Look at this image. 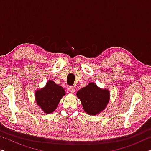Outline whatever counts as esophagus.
<instances>
[{
  "instance_id": "esophagus-1",
  "label": "esophagus",
  "mask_w": 151,
  "mask_h": 151,
  "mask_svg": "<svg viewBox=\"0 0 151 151\" xmlns=\"http://www.w3.org/2000/svg\"><path fill=\"white\" fill-rule=\"evenodd\" d=\"M68 91H69L70 93H74L75 91V88L73 86H70L69 87H68Z\"/></svg>"
}]
</instances>
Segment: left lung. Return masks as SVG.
<instances>
[{
	"mask_svg": "<svg viewBox=\"0 0 151 151\" xmlns=\"http://www.w3.org/2000/svg\"><path fill=\"white\" fill-rule=\"evenodd\" d=\"M85 111L90 115H95L104 109L109 101L110 94L106 89H101L91 83L79 90L76 94Z\"/></svg>",
	"mask_w": 151,
	"mask_h": 151,
	"instance_id": "left-lung-1",
	"label": "left lung"
}]
</instances>
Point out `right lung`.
<instances>
[{"mask_svg": "<svg viewBox=\"0 0 151 151\" xmlns=\"http://www.w3.org/2000/svg\"><path fill=\"white\" fill-rule=\"evenodd\" d=\"M65 90L52 81H48L44 88L35 93L36 101L45 113L50 114L57 109Z\"/></svg>", "mask_w": 151, "mask_h": 151, "instance_id": "obj_1", "label": "right lung"}]
</instances>
